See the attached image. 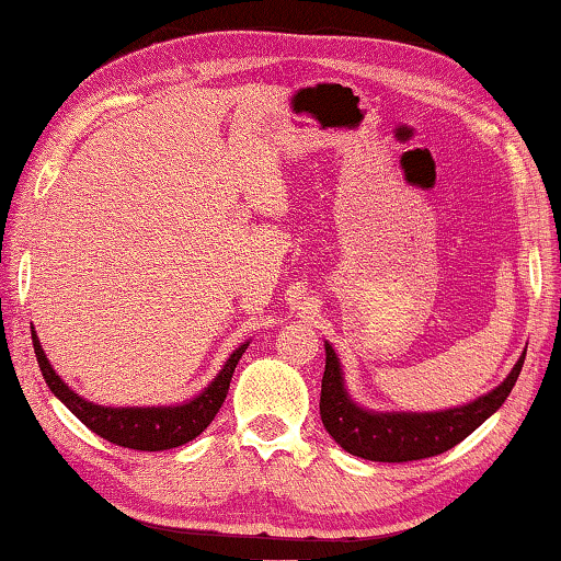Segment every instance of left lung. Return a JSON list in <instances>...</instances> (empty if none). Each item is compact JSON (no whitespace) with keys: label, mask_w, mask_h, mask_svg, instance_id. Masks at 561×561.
Wrapping results in <instances>:
<instances>
[{"label":"left lung","mask_w":561,"mask_h":561,"mask_svg":"<svg viewBox=\"0 0 561 561\" xmlns=\"http://www.w3.org/2000/svg\"><path fill=\"white\" fill-rule=\"evenodd\" d=\"M524 356L511 375L485 397L466 408L445 412H369L348 400L334 348L327 344V369L321 379V420L329 435L356 458L377 462H408L440 456L456 448L481 422L496 412L522 375Z\"/></svg>","instance_id":"left-lung-1"}]
</instances>
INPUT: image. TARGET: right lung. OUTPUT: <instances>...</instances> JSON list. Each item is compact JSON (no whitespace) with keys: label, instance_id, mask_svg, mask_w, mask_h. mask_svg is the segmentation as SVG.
<instances>
[{"label":"right lung","instance_id":"1","mask_svg":"<svg viewBox=\"0 0 561 561\" xmlns=\"http://www.w3.org/2000/svg\"><path fill=\"white\" fill-rule=\"evenodd\" d=\"M32 346H35L37 364L43 369L47 387L53 389V394L62 400L65 408L83 422L85 427H91L103 440L121 445V448L149 453L180 448V445L194 440L199 433H205V427L220 412L227 389H230L232 371L238 367L242 352L248 348V344L234 348L213 385L194 397L192 402L176 404V408H101V404H93L83 400V397H78L55 375L35 331H32Z\"/></svg>","mask_w":561,"mask_h":561}]
</instances>
